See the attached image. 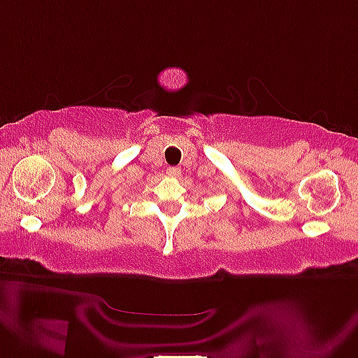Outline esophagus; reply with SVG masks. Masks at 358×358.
I'll list each match as a JSON object with an SVG mask.
<instances>
[{"label": "esophagus", "instance_id": "esophagus-1", "mask_svg": "<svg viewBox=\"0 0 358 358\" xmlns=\"http://www.w3.org/2000/svg\"><path fill=\"white\" fill-rule=\"evenodd\" d=\"M166 173L169 175V177H180L181 171H180V167H167Z\"/></svg>", "mask_w": 358, "mask_h": 358}]
</instances>
